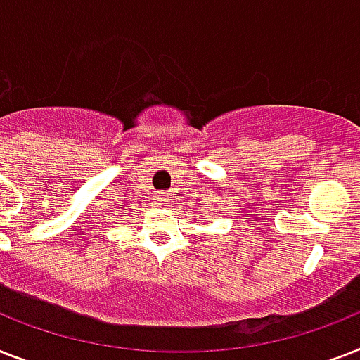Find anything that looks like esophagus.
<instances>
[{"instance_id":"esophagus-1","label":"esophagus","mask_w":360,"mask_h":360,"mask_svg":"<svg viewBox=\"0 0 360 360\" xmlns=\"http://www.w3.org/2000/svg\"><path fill=\"white\" fill-rule=\"evenodd\" d=\"M159 201H165V198H159Z\"/></svg>"}]
</instances>
